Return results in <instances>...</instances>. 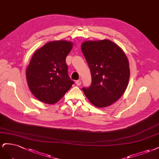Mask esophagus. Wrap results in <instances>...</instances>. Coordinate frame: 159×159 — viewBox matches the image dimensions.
<instances>
[{
    "instance_id": "34e87169",
    "label": "esophagus",
    "mask_w": 159,
    "mask_h": 159,
    "mask_svg": "<svg viewBox=\"0 0 159 159\" xmlns=\"http://www.w3.org/2000/svg\"><path fill=\"white\" fill-rule=\"evenodd\" d=\"M76 85L80 86V85L81 84V80H76Z\"/></svg>"
}]
</instances>
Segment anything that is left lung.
I'll return each instance as SVG.
<instances>
[{"label": "left lung", "mask_w": 159, "mask_h": 159, "mask_svg": "<svg viewBox=\"0 0 159 159\" xmlns=\"http://www.w3.org/2000/svg\"><path fill=\"white\" fill-rule=\"evenodd\" d=\"M81 49L92 75V83L83 90L94 106L105 107L124 94L129 82V61L118 45L108 39L86 41Z\"/></svg>", "instance_id": "1"}]
</instances>
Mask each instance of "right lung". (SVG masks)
Instances as JSON below:
<instances>
[{
    "instance_id": "right-lung-1",
    "label": "right lung",
    "mask_w": 159,
    "mask_h": 159,
    "mask_svg": "<svg viewBox=\"0 0 159 159\" xmlns=\"http://www.w3.org/2000/svg\"><path fill=\"white\" fill-rule=\"evenodd\" d=\"M72 48L70 42L54 41L33 55L26 69V79L30 91L39 101L55 104L74 84L65 61Z\"/></svg>"
}]
</instances>
